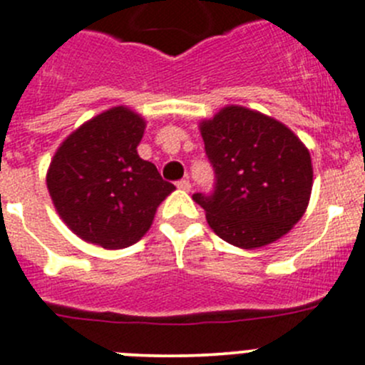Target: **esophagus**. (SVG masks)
I'll use <instances>...</instances> for the list:
<instances>
[{"label":"esophagus","instance_id":"1","mask_svg":"<svg viewBox=\"0 0 365 365\" xmlns=\"http://www.w3.org/2000/svg\"><path fill=\"white\" fill-rule=\"evenodd\" d=\"M176 187H178V189H182V190H190L189 178H183V180H180V182H176Z\"/></svg>","mask_w":365,"mask_h":365}]
</instances>
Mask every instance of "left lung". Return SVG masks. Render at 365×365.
I'll list each match as a JSON object with an SVG mask.
<instances>
[{
    "label": "left lung",
    "mask_w": 365,
    "mask_h": 365,
    "mask_svg": "<svg viewBox=\"0 0 365 365\" xmlns=\"http://www.w3.org/2000/svg\"><path fill=\"white\" fill-rule=\"evenodd\" d=\"M214 190L196 192L215 235L244 250L280 239L305 214L312 162L302 140L277 119L226 107L201 123Z\"/></svg>",
    "instance_id": "1"
}]
</instances>
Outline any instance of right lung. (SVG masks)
Wrapping results in <instances>:
<instances>
[{"mask_svg": "<svg viewBox=\"0 0 365 365\" xmlns=\"http://www.w3.org/2000/svg\"><path fill=\"white\" fill-rule=\"evenodd\" d=\"M146 123L125 107L96 115L53 157L48 190L67 226L107 250L135 244L175 185L137 155Z\"/></svg>", "mask_w": 365, "mask_h": 365, "instance_id": "add662e5", "label": "right lung"}]
</instances>
